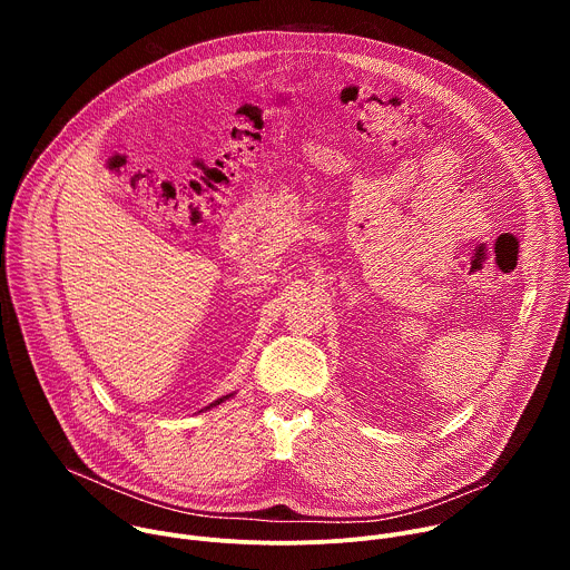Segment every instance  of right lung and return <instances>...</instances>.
Returning a JSON list of instances; mask_svg holds the SVG:
<instances>
[{
	"mask_svg": "<svg viewBox=\"0 0 570 570\" xmlns=\"http://www.w3.org/2000/svg\"><path fill=\"white\" fill-rule=\"evenodd\" d=\"M223 399H225V396H223ZM223 399H218V401H214V403H212V405H218V403H220V401H223ZM212 405H209V409H212Z\"/></svg>",
	"mask_w": 570,
	"mask_h": 570,
	"instance_id": "add662e5",
	"label": "right lung"
}]
</instances>
